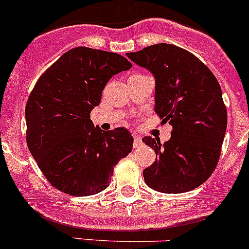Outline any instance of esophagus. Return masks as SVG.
Here are the masks:
<instances>
[{"instance_id": "1", "label": "esophagus", "mask_w": 249, "mask_h": 249, "mask_svg": "<svg viewBox=\"0 0 249 249\" xmlns=\"http://www.w3.org/2000/svg\"><path fill=\"white\" fill-rule=\"evenodd\" d=\"M133 146H134V148H139L140 146H142V140L139 135L134 134V142H133Z\"/></svg>"}]
</instances>
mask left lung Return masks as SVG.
<instances>
[{"instance_id": "8db88e82", "label": "left lung", "mask_w": 249, "mask_h": 249, "mask_svg": "<svg viewBox=\"0 0 249 249\" xmlns=\"http://www.w3.org/2000/svg\"><path fill=\"white\" fill-rule=\"evenodd\" d=\"M156 79L155 111L173 125L169 142L145 137L156 160L142 171L155 191L178 194L204 183L216 169L225 130L227 107L216 76L196 56L166 43L125 53Z\"/></svg>"}]
</instances>
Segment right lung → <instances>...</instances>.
Returning a JSON list of instances; mask_svg holds the SVG:
<instances>
[{
    "label": "right lung",
    "instance_id": "add662e5",
    "mask_svg": "<svg viewBox=\"0 0 249 249\" xmlns=\"http://www.w3.org/2000/svg\"><path fill=\"white\" fill-rule=\"evenodd\" d=\"M130 67L119 53L78 47L63 53L33 87L25 107L27 146L58 191L73 196L99 193L132 151L127 129L102 132L89 119L107 81Z\"/></svg>",
    "mask_w": 249,
    "mask_h": 249
}]
</instances>
